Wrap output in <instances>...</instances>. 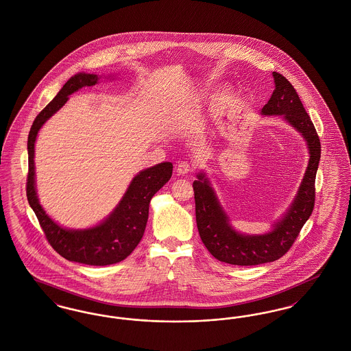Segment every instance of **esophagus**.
I'll use <instances>...</instances> for the list:
<instances>
[{"mask_svg": "<svg viewBox=\"0 0 351 351\" xmlns=\"http://www.w3.org/2000/svg\"><path fill=\"white\" fill-rule=\"evenodd\" d=\"M178 173L179 175H188V173H191L192 171H193V167L188 163V162H180L179 165H178Z\"/></svg>", "mask_w": 351, "mask_h": 351, "instance_id": "34e87169", "label": "esophagus"}]
</instances>
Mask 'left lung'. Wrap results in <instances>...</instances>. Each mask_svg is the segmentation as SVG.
I'll return each instance as SVG.
<instances>
[{
  "label": "left lung",
  "instance_id": "obj_1",
  "mask_svg": "<svg viewBox=\"0 0 351 351\" xmlns=\"http://www.w3.org/2000/svg\"><path fill=\"white\" fill-rule=\"evenodd\" d=\"M272 76L275 90L262 113L283 116L304 136L311 155L298 196L285 216L275 223L269 233L239 234L230 226L205 173H199L197 180L193 182L196 222L201 241L216 259L235 266H256L282 258L296 241L315 208V182L321 156L319 138L293 85L278 72H274Z\"/></svg>",
  "mask_w": 351,
  "mask_h": 351
}]
</instances>
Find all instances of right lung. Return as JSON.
Listing matches in <instances>:
<instances>
[{
  "instance_id": "right-lung-1",
  "label": "right lung",
  "mask_w": 351,
  "mask_h": 351,
  "mask_svg": "<svg viewBox=\"0 0 351 351\" xmlns=\"http://www.w3.org/2000/svg\"><path fill=\"white\" fill-rule=\"evenodd\" d=\"M97 80V75L90 73L72 76L56 97L34 119L27 139L29 172L26 195L49 243L59 255L71 262L89 266H108L128 258L141 242L149 219L151 199L171 179L173 166L169 162H165L141 171L129 185L114 212L92 229H63L46 215L35 191L34 145L36 134L42 125L67 102L71 93L83 86H92Z\"/></svg>"
}]
</instances>
